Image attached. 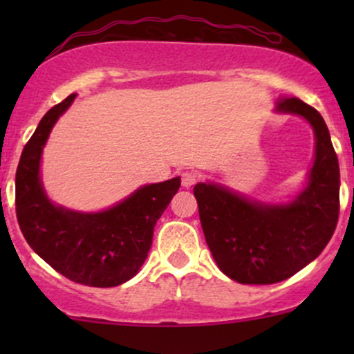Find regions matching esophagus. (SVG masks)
Instances as JSON below:
<instances>
[{
  "mask_svg": "<svg viewBox=\"0 0 354 354\" xmlns=\"http://www.w3.org/2000/svg\"><path fill=\"white\" fill-rule=\"evenodd\" d=\"M198 181V174L194 171H185L181 174V185L185 186V188H191L193 185H196Z\"/></svg>",
  "mask_w": 354,
  "mask_h": 354,
  "instance_id": "obj_1",
  "label": "esophagus"
}]
</instances>
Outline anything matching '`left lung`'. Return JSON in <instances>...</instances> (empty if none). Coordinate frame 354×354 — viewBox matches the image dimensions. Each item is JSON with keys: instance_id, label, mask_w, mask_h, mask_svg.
Returning <instances> with one entry per match:
<instances>
[{"instance_id": "left-lung-1", "label": "left lung", "mask_w": 354, "mask_h": 354, "mask_svg": "<svg viewBox=\"0 0 354 354\" xmlns=\"http://www.w3.org/2000/svg\"><path fill=\"white\" fill-rule=\"evenodd\" d=\"M276 111L303 116L315 129V165L295 201L263 205L206 183L193 189L214 261L243 284H273L298 273L324 250L339 216V165L323 116L298 98H281Z\"/></svg>"}]
</instances>
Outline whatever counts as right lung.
Returning <instances> with one entry per match:
<instances>
[{"instance_id": "right-lung-1", "label": "right lung", "mask_w": 354, "mask_h": 354, "mask_svg": "<svg viewBox=\"0 0 354 354\" xmlns=\"http://www.w3.org/2000/svg\"><path fill=\"white\" fill-rule=\"evenodd\" d=\"M76 95L53 106L24 146L16 169V218L28 245L71 281L111 288L140 271L153 243V230L181 180L146 185L101 213L55 206L39 180V160L51 128Z\"/></svg>"}]
</instances>
